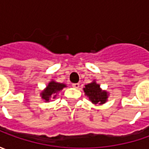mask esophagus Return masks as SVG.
<instances>
[{
	"instance_id": "34e87169",
	"label": "esophagus",
	"mask_w": 149,
	"mask_h": 149,
	"mask_svg": "<svg viewBox=\"0 0 149 149\" xmlns=\"http://www.w3.org/2000/svg\"><path fill=\"white\" fill-rule=\"evenodd\" d=\"M72 86H73L74 89H79V83L72 84Z\"/></svg>"
}]
</instances>
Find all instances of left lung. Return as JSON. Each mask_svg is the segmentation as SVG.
I'll use <instances>...</instances> for the list:
<instances>
[{"instance_id":"left-lung-1","label":"left lung","mask_w":149,"mask_h":149,"mask_svg":"<svg viewBox=\"0 0 149 149\" xmlns=\"http://www.w3.org/2000/svg\"><path fill=\"white\" fill-rule=\"evenodd\" d=\"M84 91L85 95L89 98V100L94 104H104L107 100V93L105 91H101L100 85L95 82L88 84L84 88Z\"/></svg>"}]
</instances>
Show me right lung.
Returning <instances> with one entry per match:
<instances>
[{"label":"right lung","mask_w":149,"mask_h":149,"mask_svg":"<svg viewBox=\"0 0 149 149\" xmlns=\"http://www.w3.org/2000/svg\"><path fill=\"white\" fill-rule=\"evenodd\" d=\"M64 87H66L65 84H64L56 83L54 81H51L46 87V89L44 90L41 94L42 99L45 101H49L50 98H55L56 94L63 89Z\"/></svg>","instance_id":"obj_1"}]
</instances>
